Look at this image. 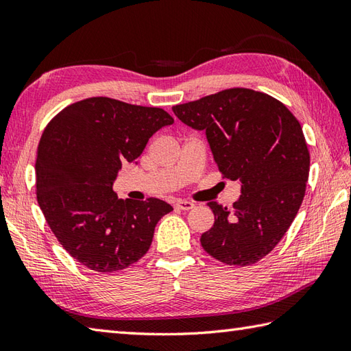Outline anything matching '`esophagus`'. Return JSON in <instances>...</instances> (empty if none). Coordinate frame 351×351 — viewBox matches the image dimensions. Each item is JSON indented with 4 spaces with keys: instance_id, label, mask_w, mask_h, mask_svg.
<instances>
[{
    "instance_id": "34e87169",
    "label": "esophagus",
    "mask_w": 351,
    "mask_h": 351,
    "mask_svg": "<svg viewBox=\"0 0 351 351\" xmlns=\"http://www.w3.org/2000/svg\"><path fill=\"white\" fill-rule=\"evenodd\" d=\"M175 207L180 210H184V211H189L195 207V204L191 201H182V199H178V201L175 202Z\"/></svg>"
}]
</instances>
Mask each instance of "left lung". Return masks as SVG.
Segmentation results:
<instances>
[{"label":"left lung","instance_id":"8db88e82","mask_svg":"<svg viewBox=\"0 0 351 351\" xmlns=\"http://www.w3.org/2000/svg\"><path fill=\"white\" fill-rule=\"evenodd\" d=\"M184 125L204 130L216 166L237 181L240 197L228 210L207 205L215 225L202 248L226 265H252L289 230L308 180L303 129L283 103L246 88L225 89L171 108Z\"/></svg>","mask_w":351,"mask_h":351}]
</instances>
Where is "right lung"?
I'll use <instances>...</instances> for the list:
<instances>
[{
	"mask_svg": "<svg viewBox=\"0 0 351 351\" xmlns=\"http://www.w3.org/2000/svg\"><path fill=\"white\" fill-rule=\"evenodd\" d=\"M173 119L160 108L91 97L48 123L36 156V196L66 252L97 272H115L146 254L171 205L117 197L123 162H134L150 136Z\"/></svg>",
	"mask_w": 351,
	"mask_h": 351,
	"instance_id": "1",
	"label": "right lung"
}]
</instances>
